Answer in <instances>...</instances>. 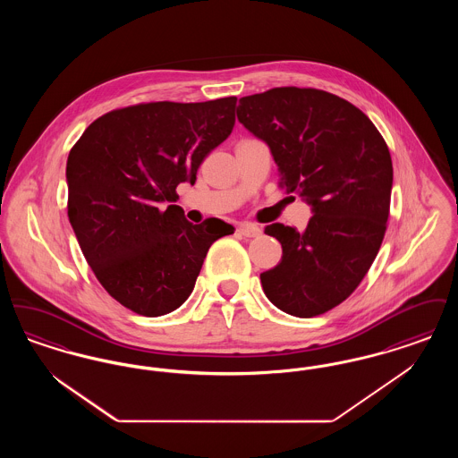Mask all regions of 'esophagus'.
Masks as SVG:
<instances>
[{
  "instance_id": "1",
  "label": "esophagus",
  "mask_w": 458,
  "mask_h": 458,
  "mask_svg": "<svg viewBox=\"0 0 458 458\" xmlns=\"http://www.w3.org/2000/svg\"><path fill=\"white\" fill-rule=\"evenodd\" d=\"M239 232L243 237L252 239V237H258L261 233V228L258 225H252V223H243V225H240Z\"/></svg>"
}]
</instances>
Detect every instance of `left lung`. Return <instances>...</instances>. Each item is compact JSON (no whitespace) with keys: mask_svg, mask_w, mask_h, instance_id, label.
Returning <instances> with one entry per match:
<instances>
[{"mask_svg":"<svg viewBox=\"0 0 458 458\" xmlns=\"http://www.w3.org/2000/svg\"><path fill=\"white\" fill-rule=\"evenodd\" d=\"M237 118L267 144L280 185L314 213L304 232L266 226L284 256L262 273V290L290 316L325 314L359 286L381 247L393 185L388 146L360 109L319 89L245 96Z\"/></svg>","mask_w":458,"mask_h":458,"instance_id":"8db88e82","label":"left lung"}]
</instances>
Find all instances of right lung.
I'll list each match as a JSON object with an SVG mask.
<instances>
[{"instance_id":"add662e5","label":"right lung","mask_w":458,"mask_h":458,"mask_svg":"<svg viewBox=\"0 0 458 458\" xmlns=\"http://www.w3.org/2000/svg\"><path fill=\"white\" fill-rule=\"evenodd\" d=\"M237 98L142 103L89 125L66 161L68 219L99 284L120 304L157 318L194 290L221 219L192 225L176 187L232 133Z\"/></svg>"}]
</instances>
